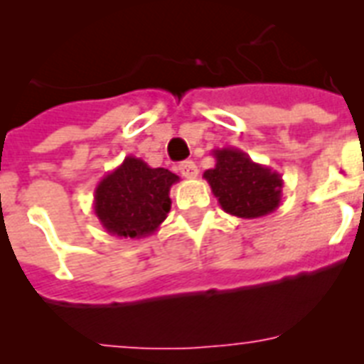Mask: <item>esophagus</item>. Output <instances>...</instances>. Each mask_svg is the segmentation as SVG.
Segmentation results:
<instances>
[{
    "label": "esophagus",
    "mask_w": 364,
    "mask_h": 364,
    "mask_svg": "<svg viewBox=\"0 0 364 364\" xmlns=\"http://www.w3.org/2000/svg\"><path fill=\"white\" fill-rule=\"evenodd\" d=\"M179 173H181L185 179H194V177L198 176V166L194 164L193 160H185L179 164Z\"/></svg>",
    "instance_id": "1"
}]
</instances>
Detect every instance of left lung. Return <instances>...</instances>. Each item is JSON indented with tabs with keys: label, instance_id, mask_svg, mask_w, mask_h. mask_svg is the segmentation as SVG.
<instances>
[{
	"label": "left lung",
	"instance_id": "obj_1",
	"mask_svg": "<svg viewBox=\"0 0 364 364\" xmlns=\"http://www.w3.org/2000/svg\"><path fill=\"white\" fill-rule=\"evenodd\" d=\"M215 166L204 171L211 193L223 210L240 219H259L282 204V176L253 162L236 147L213 149Z\"/></svg>",
	"mask_w": 364,
	"mask_h": 364
}]
</instances>
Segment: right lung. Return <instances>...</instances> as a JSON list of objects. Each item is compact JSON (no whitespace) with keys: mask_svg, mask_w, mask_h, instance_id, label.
<instances>
[{"mask_svg":"<svg viewBox=\"0 0 364 364\" xmlns=\"http://www.w3.org/2000/svg\"><path fill=\"white\" fill-rule=\"evenodd\" d=\"M179 181L166 168H151L126 156L94 191V213L102 227L119 238H145L159 230L170 213V188Z\"/></svg>","mask_w":364,"mask_h":364,"instance_id":"right-lung-1","label":"right lung"}]
</instances>
